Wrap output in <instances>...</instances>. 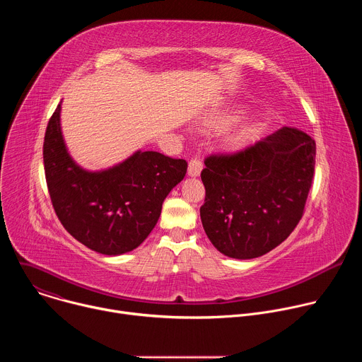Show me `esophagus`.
<instances>
[{
  "instance_id": "esophagus-1",
  "label": "esophagus",
  "mask_w": 362,
  "mask_h": 362,
  "mask_svg": "<svg viewBox=\"0 0 362 362\" xmlns=\"http://www.w3.org/2000/svg\"><path fill=\"white\" fill-rule=\"evenodd\" d=\"M203 169V165L202 162L197 159V158H193L190 162H189V168H187V175L192 176V177H197L200 175Z\"/></svg>"
}]
</instances>
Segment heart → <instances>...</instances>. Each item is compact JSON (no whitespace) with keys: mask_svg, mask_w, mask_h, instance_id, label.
<instances>
[{"mask_svg":"<svg viewBox=\"0 0 362 362\" xmlns=\"http://www.w3.org/2000/svg\"><path fill=\"white\" fill-rule=\"evenodd\" d=\"M208 126H214V123H211ZM256 133H257V129L253 123H242V124L230 129L223 136V140H222L223 147L230 151L239 150V148L245 147L246 144H249L255 139Z\"/></svg>","mask_w":362,"mask_h":362,"instance_id":"obj_1","label":"heart"}]
</instances>
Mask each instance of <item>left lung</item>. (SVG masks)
I'll return each mask as SVG.
<instances>
[{
  "label": "left lung",
  "instance_id": "1",
  "mask_svg": "<svg viewBox=\"0 0 362 362\" xmlns=\"http://www.w3.org/2000/svg\"><path fill=\"white\" fill-rule=\"evenodd\" d=\"M315 153L311 136L282 127L232 156L206 159L200 219L212 245L235 259L281 245L302 218Z\"/></svg>",
  "mask_w": 362,
  "mask_h": 362
}]
</instances>
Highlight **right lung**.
<instances>
[{
	"label": "right lung",
	"instance_id": "right-lung-1",
	"mask_svg": "<svg viewBox=\"0 0 362 362\" xmlns=\"http://www.w3.org/2000/svg\"><path fill=\"white\" fill-rule=\"evenodd\" d=\"M42 156L60 222L84 246L109 256L143 243L160 218L165 199L187 170L186 160L151 150H137L107 169L81 168L64 141L62 103L48 122Z\"/></svg>",
	"mask_w": 362,
	"mask_h": 362
}]
</instances>
